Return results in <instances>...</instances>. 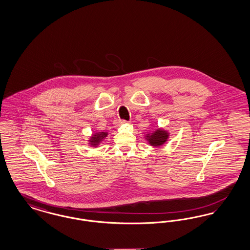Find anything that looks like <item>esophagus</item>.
Here are the masks:
<instances>
[{
	"label": "esophagus",
	"instance_id": "1",
	"mask_svg": "<svg viewBox=\"0 0 250 250\" xmlns=\"http://www.w3.org/2000/svg\"><path fill=\"white\" fill-rule=\"evenodd\" d=\"M126 123V121H125V120H120L119 122H118V125H122V124H125Z\"/></svg>",
	"mask_w": 250,
	"mask_h": 250
}]
</instances>
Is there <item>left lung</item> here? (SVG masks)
Returning <instances> with one entry per match:
<instances>
[{"mask_svg":"<svg viewBox=\"0 0 250 250\" xmlns=\"http://www.w3.org/2000/svg\"><path fill=\"white\" fill-rule=\"evenodd\" d=\"M144 138L150 146L160 147L167 142L169 138V132L162 127H158L155 130L147 132Z\"/></svg>","mask_w":250,"mask_h":250,"instance_id":"obj_1","label":"left lung"}]
</instances>
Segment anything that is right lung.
<instances>
[{"label":"right lung","instance_id":"1","mask_svg":"<svg viewBox=\"0 0 250 250\" xmlns=\"http://www.w3.org/2000/svg\"><path fill=\"white\" fill-rule=\"evenodd\" d=\"M107 135H108L107 132H95L94 134H92V136L87 141L88 144L93 148H97L107 138Z\"/></svg>","mask_w":250,"mask_h":250}]
</instances>
